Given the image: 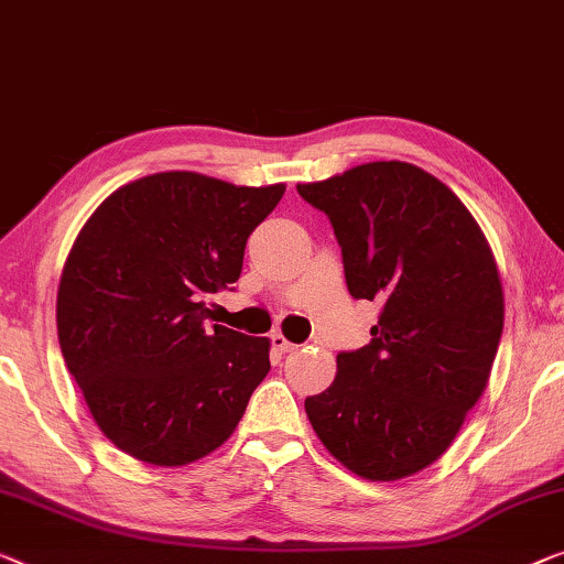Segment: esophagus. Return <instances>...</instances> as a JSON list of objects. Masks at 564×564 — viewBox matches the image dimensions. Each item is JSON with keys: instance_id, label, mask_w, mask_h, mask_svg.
Wrapping results in <instances>:
<instances>
[{"instance_id": "esophagus-1", "label": "esophagus", "mask_w": 564, "mask_h": 564, "mask_svg": "<svg viewBox=\"0 0 564 564\" xmlns=\"http://www.w3.org/2000/svg\"><path fill=\"white\" fill-rule=\"evenodd\" d=\"M272 346L280 350V354H292V350H295L297 346L292 340H288L282 336V333H272Z\"/></svg>"}]
</instances>
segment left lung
Segmentation results:
<instances>
[{
    "label": "left lung",
    "mask_w": 564,
    "mask_h": 564,
    "mask_svg": "<svg viewBox=\"0 0 564 564\" xmlns=\"http://www.w3.org/2000/svg\"><path fill=\"white\" fill-rule=\"evenodd\" d=\"M336 231L348 292L381 305L371 343L305 399L315 435L369 480L414 476L443 455L486 391L503 290L484 231L445 183L410 162H366L297 185Z\"/></svg>",
    "instance_id": "1"
}]
</instances>
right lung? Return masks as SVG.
I'll return each mask as SVG.
<instances>
[{
    "mask_svg": "<svg viewBox=\"0 0 564 564\" xmlns=\"http://www.w3.org/2000/svg\"><path fill=\"white\" fill-rule=\"evenodd\" d=\"M284 185L154 173L113 191L73 241L58 340L91 417L119 451L187 465L234 435L269 373V338L208 325Z\"/></svg>",
    "mask_w": 564,
    "mask_h": 564,
    "instance_id": "1",
    "label": "right lung"
}]
</instances>
